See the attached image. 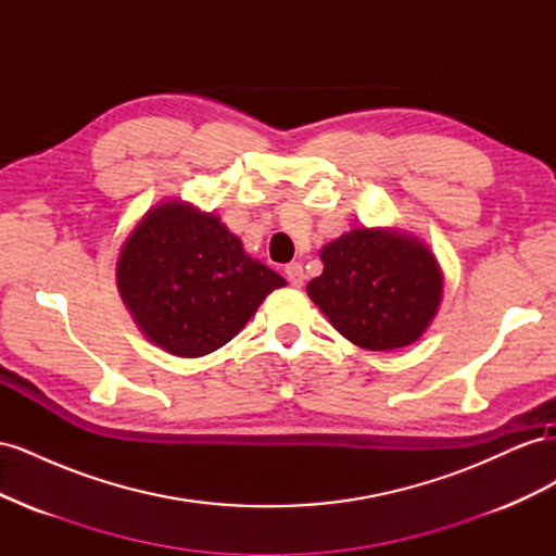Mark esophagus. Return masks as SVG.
I'll list each match as a JSON object with an SVG mask.
<instances>
[{
  "label": "esophagus",
  "instance_id": "obj_1",
  "mask_svg": "<svg viewBox=\"0 0 556 556\" xmlns=\"http://www.w3.org/2000/svg\"><path fill=\"white\" fill-rule=\"evenodd\" d=\"M285 276H288L290 285H294V288H301V285H304V280H306L304 266H301L299 262H292V264L285 266Z\"/></svg>",
  "mask_w": 556,
  "mask_h": 556
}]
</instances>
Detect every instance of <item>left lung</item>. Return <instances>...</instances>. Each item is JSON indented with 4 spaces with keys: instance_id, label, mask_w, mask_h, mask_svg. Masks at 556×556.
I'll return each instance as SVG.
<instances>
[{
    "instance_id": "8db88e82",
    "label": "left lung",
    "mask_w": 556,
    "mask_h": 556,
    "mask_svg": "<svg viewBox=\"0 0 556 556\" xmlns=\"http://www.w3.org/2000/svg\"><path fill=\"white\" fill-rule=\"evenodd\" d=\"M308 296L333 329L366 350L415 343L439 313L443 274L433 252L399 229L357 227L319 250Z\"/></svg>"
}]
</instances>
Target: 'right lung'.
<instances>
[{
	"mask_svg": "<svg viewBox=\"0 0 556 556\" xmlns=\"http://www.w3.org/2000/svg\"><path fill=\"white\" fill-rule=\"evenodd\" d=\"M115 280L148 341L176 357L223 348L288 285L252 260L220 217L185 201H164L141 217L123 243Z\"/></svg>",
	"mask_w": 556,
	"mask_h": 556,
	"instance_id": "obj_1",
	"label": "right lung"
}]
</instances>
